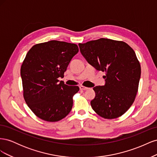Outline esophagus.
<instances>
[{
    "mask_svg": "<svg viewBox=\"0 0 157 157\" xmlns=\"http://www.w3.org/2000/svg\"><path fill=\"white\" fill-rule=\"evenodd\" d=\"M80 90H88V87H86V86H80Z\"/></svg>",
    "mask_w": 157,
    "mask_h": 157,
    "instance_id": "obj_1",
    "label": "esophagus"
}]
</instances>
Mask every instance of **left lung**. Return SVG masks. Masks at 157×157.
<instances>
[{"label": "left lung", "mask_w": 157, "mask_h": 157, "mask_svg": "<svg viewBox=\"0 0 157 157\" xmlns=\"http://www.w3.org/2000/svg\"><path fill=\"white\" fill-rule=\"evenodd\" d=\"M78 46L90 65L105 72V84L93 88V110L107 119L122 116L134 103L138 90L141 66L135 52L124 42L104 38Z\"/></svg>", "instance_id": "left-lung-1"}]
</instances>
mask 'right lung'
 <instances>
[{
  "label": "right lung",
  "instance_id": "right-lung-1",
  "mask_svg": "<svg viewBox=\"0 0 157 157\" xmlns=\"http://www.w3.org/2000/svg\"><path fill=\"white\" fill-rule=\"evenodd\" d=\"M78 46L50 40L33 46L21 67L23 98L31 110L42 120L57 122L67 116L73 107L77 86H68L58 79L64 77Z\"/></svg>",
  "mask_w": 157,
  "mask_h": 157
}]
</instances>
